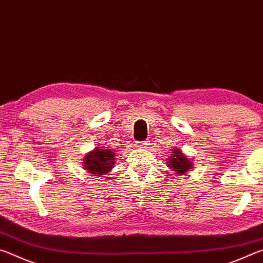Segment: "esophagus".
Instances as JSON below:
<instances>
[{"label":"esophagus","instance_id":"obj_1","mask_svg":"<svg viewBox=\"0 0 263 263\" xmlns=\"http://www.w3.org/2000/svg\"><path fill=\"white\" fill-rule=\"evenodd\" d=\"M149 144H151L149 140H145V141L138 142L136 146H137V147H139V148H147L148 146H149Z\"/></svg>","mask_w":263,"mask_h":263}]
</instances>
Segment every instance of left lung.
<instances>
[{
	"mask_svg": "<svg viewBox=\"0 0 263 263\" xmlns=\"http://www.w3.org/2000/svg\"><path fill=\"white\" fill-rule=\"evenodd\" d=\"M169 159L168 160V164L167 166L173 169V172H175L176 174L179 175H184L185 173H188L189 169H191V161L189 160L188 157L181 152L180 148H174L173 149L172 154H169Z\"/></svg>",
	"mask_w": 263,
	"mask_h": 263,
	"instance_id": "obj_1",
	"label": "left lung"
}]
</instances>
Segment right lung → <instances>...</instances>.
<instances>
[{"instance_id": "1", "label": "right lung", "mask_w": 263, "mask_h": 263, "mask_svg": "<svg viewBox=\"0 0 263 263\" xmlns=\"http://www.w3.org/2000/svg\"><path fill=\"white\" fill-rule=\"evenodd\" d=\"M84 169L94 176L105 175L114 168L115 152L112 149L96 147L83 159Z\"/></svg>"}]
</instances>
